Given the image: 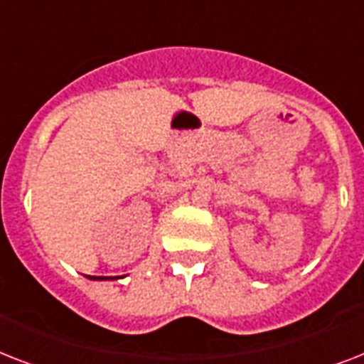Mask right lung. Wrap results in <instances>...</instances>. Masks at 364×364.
<instances>
[{
  "mask_svg": "<svg viewBox=\"0 0 364 364\" xmlns=\"http://www.w3.org/2000/svg\"><path fill=\"white\" fill-rule=\"evenodd\" d=\"M88 279H96V282H102V279H117V277H104V276H88Z\"/></svg>",
  "mask_w": 364,
  "mask_h": 364,
  "instance_id": "1",
  "label": "right lung"
}]
</instances>
